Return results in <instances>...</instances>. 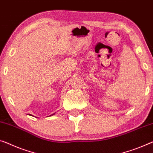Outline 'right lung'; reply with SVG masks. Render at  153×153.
Returning <instances> with one entry per match:
<instances>
[{
    "label": "right lung",
    "mask_w": 153,
    "mask_h": 153,
    "mask_svg": "<svg viewBox=\"0 0 153 153\" xmlns=\"http://www.w3.org/2000/svg\"><path fill=\"white\" fill-rule=\"evenodd\" d=\"M54 114H52V115H54Z\"/></svg>",
    "instance_id": "1"
}]
</instances>
